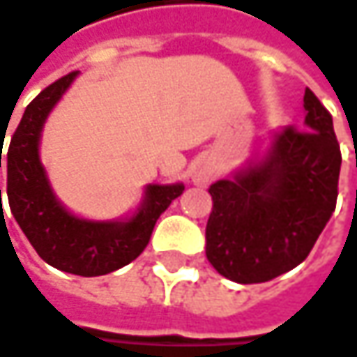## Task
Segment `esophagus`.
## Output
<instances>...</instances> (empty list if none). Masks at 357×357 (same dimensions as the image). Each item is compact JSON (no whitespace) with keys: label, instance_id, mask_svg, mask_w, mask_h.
<instances>
[{"label":"esophagus","instance_id":"1","mask_svg":"<svg viewBox=\"0 0 357 357\" xmlns=\"http://www.w3.org/2000/svg\"><path fill=\"white\" fill-rule=\"evenodd\" d=\"M206 178H208V172H205V170L197 174V181H199V183H206Z\"/></svg>","mask_w":357,"mask_h":357}]
</instances>
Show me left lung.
Instances as JSON below:
<instances>
[{"label": "left lung", "mask_w": 357, "mask_h": 357, "mask_svg": "<svg viewBox=\"0 0 357 357\" xmlns=\"http://www.w3.org/2000/svg\"><path fill=\"white\" fill-rule=\"evenodd\" d=\"M303 108L305 130L283 128L263 158L208 188L206 259L231 281L263 283L291 271L335 211L342 152L333 120L310 88Z\"/></svg>", "instance_id": "obj_1"}]
</instances>
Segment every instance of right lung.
Segmentation results:
<instances>
[{
  "label": "right lung",
  "mask_w": 357,
  "mask_h": 357,
  "mask_svg": "<svg viewBox=\"0 0 357 357\" xmlns=\"http://www.w3.org/2000/svg\"><path fill=\"white\" fill-rule=\"evenodd\" d=\"M76 76L78 72H70L27 104L8 149V201L13 219L47 265L72 275L96 277L128 265L144 251L156 219L183 195L185 185H146L142 203L126 221H88L72 215L50 187L40 160V138L52 108Z\"/></svg>",
  "instance_id": "add662e5"
}]
</instances>
